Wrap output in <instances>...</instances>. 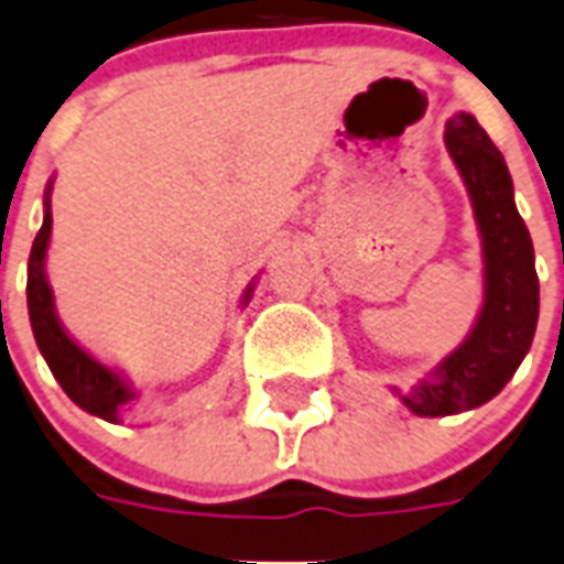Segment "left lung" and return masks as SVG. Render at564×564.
<instances>
[{"label":"left lung","instance_id":"obj_1","mask_svg":"<svg viewBox=\"0 0 564 564\" xmlns=\"http://www.w3.org/2000/svg\"><path fill=\"white\" fill-rule=\"evenodd\" d=\"M446 148L473 196L484 240V306L464 345L434 368L402 402L420 416L478 409L510 382L533 345L539 322V278L533 240L512 203L505 155L473 116L448 118Z\"/></svg>","mask_w":564,"mask_h":564}]
</instances>
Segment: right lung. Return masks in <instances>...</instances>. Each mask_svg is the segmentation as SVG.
I'll return each mask as SVG.
<instances>
[{
    "instance_id": "obj_1",
    "label": "right lung",
    "mask_w": 564,
    "mask_h": 564,
    "mask_svg": "<svg viewBox=\"0 0 564 564\" xmlns=\"http://www.w3.org/2000/svg\"><path fill=\"white\" fill-rule=\"evenodd\" d=\"M48 237H52V185L45 187V217L43 228L36 231L34 246L29 258V315L31 329H34L36 347L45 356L48 368L59 388L68 393V400L77 402L89 414L118 423L121 409L135 397L127 379H121L116 370L104 368L98 359H91L84 347H77L59 327L57 313H54L52 286L45 281V251H48ZM249 297V292H246Z\"/></svg>"
}]
</instances>
